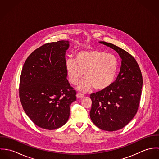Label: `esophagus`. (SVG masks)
<instances>
[{
  "instance_id": "34e87169",
  "label": "esophagus",
  "mask_w": 159,
  "mask_h": 159,
  "mask_svg": "<svg viewBox=\"0 0 159 159\" xmlns=\"http://www.w3.org/2000/svg\"><path fill=\"white\" fill-rule=\"evenodd\" d=\"M84 97V95H83V94H82V93H77V94H76V97L78 98H83Z\"/></svg>"
}]
</instances>
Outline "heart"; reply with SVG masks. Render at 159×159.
<instances>
[{
	"label": "heart",
	"mask_w": 159,
	"mask_h": 159,
	"mask_svg": "<svg viewBox=\"0 0 159 159\" xmlns=\"http://www.w3.org/2000/svg\"><path fill=\"white\" fill-rule=\"evenodd\" d=\"M75 57L66 61V69L71 84L78 83L83 73L84 79L78 86L80 90L89 91L93 88L96 91H103L112 84L119 66L114 55L92 49L79 51Z\"/></svg>",
	"instance_id": "obj_1"
}]
</instances>
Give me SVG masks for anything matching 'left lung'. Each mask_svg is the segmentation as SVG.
Segmentation results:
<instances>
[{
    "mask_svg": "<svg viewBox=\"0 0 159 159\" xmlns=\"http://www.w3.org/2000/svg\"><path fill=\"white\" fill-rule=\"evenodd\" d=\"M114 49L122 59L116 80L107 89L92 93L90 117L99 129L109 132L124 127L135 116L141 95L143 77L135 59L112 43L100 42Z\"/></svg>",
    "mask_w": 159,
    "mask_h": 159,
    "instance_id": "1",
    "label": "left lung"
}]
</instances>
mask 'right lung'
<instances>
[{
	"mask_svg": "<svg viewBox=\"0 0 159 159\" xmlns=\"http://www.w3.org/2000/svg\"><path fill=\"white\" fill-rule=\"evenodd\" d=\"M68 41L45 43L34 50L23 66L19 95L24 111L37 126L54 130L68 120L76 92L67 79L65 53Z\"/></svg>",
	"mask_w": 159,
	"mask_h": 159,
	"instance_id": "right-lung-1",
	"label": "right lung"
}]
</instances>
